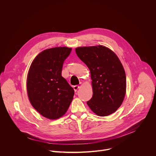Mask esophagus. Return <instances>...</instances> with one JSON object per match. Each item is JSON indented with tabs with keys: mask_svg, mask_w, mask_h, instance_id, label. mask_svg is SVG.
I'll use <instances>...</instances> for the list:
<instances>
[{
	"mask_svg": "<svg viewBox=\"0 0 156 156\" xmlns=\"http://www.w3.org/2000/svg\"><path fill=\"white\" fill-rule=\"evenodd\" d=\"M79 87H80V86L78 85H75V86H73V89H74V90H75V92L77 91V90L79 89Z\"/></svg>",
	"mask_w": 156,
	"mask_h": 156,
	"instance_id": "esophagus-1",
	"label": "esophagus"
}]
</instances>
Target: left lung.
I'll return each instance as SVG.
<instances>
[{
    "mask_svg": "<svg viewBox=\"0 0 156 156\" xmlns=\"http://www.w3.org/2000/svg\"><path fill=\"white\" fill-rule=\"evenodd\" d=\"M75 51L91 72L93 94L87 104L99 116L115 112L123 102L126 85L119 58L103 46L81 47Z\"/></svg>",
    "mask_w": 156,
    "mask_h": 156,
    "instance_id": "8db88e82",
    "label": "left lung"
}]
</instances>
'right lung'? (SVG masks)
I'll return each mask as SVG.
<instances>
[{
	"label": "right lung",
	"mask_w": 156,
	"mask_h": 156,
	"mask_svg": "<svg viewBox=\"0 0 156 156\" xmlns=\"http://www.w3.org/2000/svg\"><path fill=\"white\" fill-rule=\"evenodd\" d=\"M72 49L60 47L44 50L33 61L27 77V92L33 107L44 117L63 116L74 96V90L62 76L65 60Z\"/></svg>",
	"instance_id": "obj_1"
}]
</instances>
